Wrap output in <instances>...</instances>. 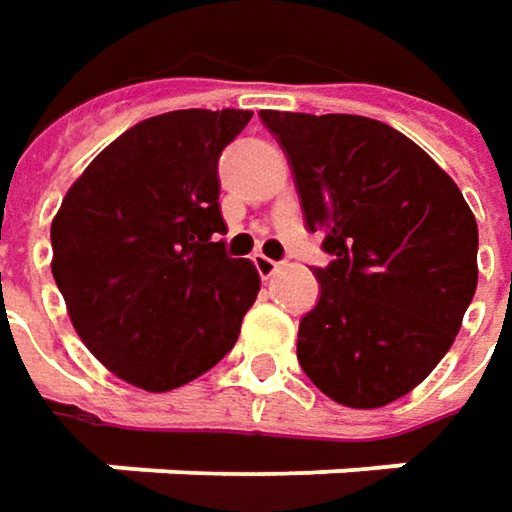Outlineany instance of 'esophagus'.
Segmentation results:
<instances>
[{
    "mask_svg": "<svg viewBox=\"0 0 512 512\" xmlns=\"http://www.w3.org/2000/svg\"><path fill=\"white\" fill-rule=\"evenodd\" d=\"M253 265H256V270H259V276H262V279H270V276L279 270V262L268 259L265 253H256V256H253Z\"/></svg>",
    "mask_w": 512,
    "mask_h": 512,
    "instance_id": "obj_1",
    "label": "esophagus"
}]
</instances>
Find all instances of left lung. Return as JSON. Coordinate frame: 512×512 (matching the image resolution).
<instances>
[{
    "instance_id": "obj_1",
    "label": "left lung",
    "mask_w": 512,
    "mask_h": 512,
    "mask_svg": "<svg viewBox=\"0 0 512 512\" xmlns=\"http://www.w3.org/2000/svg\"><path fill=\"white\" fill-rule=\"evenodd\" d=\"M294 169L305 227L322 233L320 302L296 357L322 395L377 409L441 363L478 285V224L421 146L360 115L259 112Z\"/></svg>"
}]
</instances>
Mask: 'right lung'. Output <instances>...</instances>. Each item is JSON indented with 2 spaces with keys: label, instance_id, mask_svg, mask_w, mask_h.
Wrapping results in <instances>:
<instances>
[{
  "label": "right lung",
  "instance_id": "right-lung-1",
  "mask_svg": "<svg viewBox=\"0 0 512 512\" xmlns=\"http://www.w3.org/2000/svg\"><path fill=\"white\" fill-rule=\"evenodd\" d=\"M250 117L141 120L91 161L51 221V273L74 331L138 389L169 392L213 369L256 302L253 262L218 242V155Z\"/></svg>",
  "mask_w": 512,
  "mask_h": 512
}]
</instances>
